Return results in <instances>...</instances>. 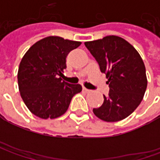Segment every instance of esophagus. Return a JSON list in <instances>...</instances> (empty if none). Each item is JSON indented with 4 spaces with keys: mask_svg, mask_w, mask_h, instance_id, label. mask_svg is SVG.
<instances>
[{
    "mask_svg": "<svg viewBox=\"0 0 160 160\" xmlns=\"http://www.w3.org/2000/svg\"><path fill=\"white\" fill-rule=\"evenodd\" d=\"M83 91L84 92H91L89 89H86L85 87H83Z\"/></svg>",
    "mask_w": 160,
    "mask_h": 160,
    "instance_id": "1",
    "label": "esophagus"
}]
</instances>
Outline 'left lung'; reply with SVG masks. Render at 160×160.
<instances>
[{"instance_id": "1", "label": "left lung", "mask_w": 160, "mask_h": 160, "mask_svg": "<svg viewBox=\"0 0 160 160\" xmlns=\"http://www.w3.org/2000/svg\"><path fill=\"white\" fill-rule=\"evenodd\" d=\"M84 45L106 74L109 87L103 104L93 108V113L106 122L126 118L140 105L147 88L142 58L127 41L116 35L85 42Z\"/></svg>"}]
</instances>
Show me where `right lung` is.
I'll list each match as a JSON object with an SVG mask.
<instances>
[{"mask_svg":"<svg viewBox=\"0 0 160 160\" xmlns=\"http://www.w3.org/2000/svg\"><path fill=\"white\" fill-rule=\"evenodd\" d=\"M80 42L49 36L35 42L22 58L18 72L20 95L32 113L41 118H56L68 110L73 96L82 91L60 78L68 54Z\"/></svg>","mask_w":160,"mask_h":160,"instance_id":"obj_1","label":"right lung"}]
</instances>
